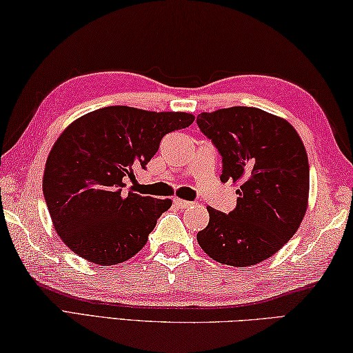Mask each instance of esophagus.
Segmentation results:
<instances>
[{"instance_id":"obj_1","label":"esophagus","mask_w":353,"mask_h":353,"mask_svg":"<svg viewBox=\"0 0 353 353\" xmlns=\"http://www.w3.org/2000/svg\"><path fill=\"white\" fill-rule=\"evenodd\" d=\"M174 205H176L177 208L183 210V208H190L191 205H193V202H190V201H182V199H176V201H174Z\"/></svg>"}]
</instances>
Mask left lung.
Instances as JSON below:
<instances>
[{
    "label": "left lung",
    "mask_w": 353,
    "mask_h": 353,
    "mask_svg": "<svg viewBox=\"0 0 353 353\" xmlns=\"http://www.w3.org/2000/svg\"><path fill=\"white\" fill-rule=\"evenodd\" d=\"M222 157L221 182H239L236 208L208 207L197 242L211 259L233 267L270 258L296 233L309 199V160L288 121L258 108L233 106L197 115Z\"/></svg>",
    "instance_id": "obj_1"
}]
</instances>
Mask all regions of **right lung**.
I'll list each match as a JSON object with an SVG mask.
<instances>
[{"instance_id":"right-lung-1","label":"right lung","mask_w":353,"mask_h":353,"mask_svg":"<svg viewBox=\"0 0 353 353\" xmlns=\"http://www.w3.org/2000/svg\"><path fill=\"white\" fill-rule=\"evenodd\" d=\"M194 115L108 106L75 120L49 152L43 194L61 241L83 259L115 265L140 252L170 199L125 194L168 132Z\"/></svg>"}]
</instances>
